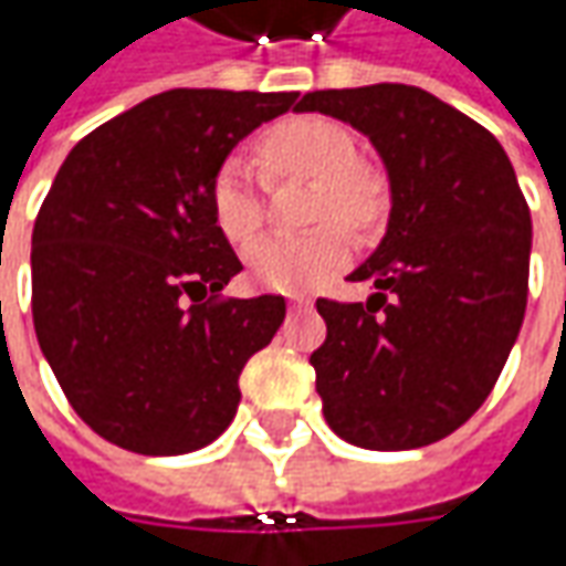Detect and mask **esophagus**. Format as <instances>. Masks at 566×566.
<instances>
[{
    "mask_svg": "<svg viewBox=\"0 0 566 566\" xmlns=\"http://www.w3.org/2000/svg\"><path fill=\"white\" fill-rule=\"evenodd\" d=\"M312 305V298H302V295H290V308H308Z\"/></svg>",
    "mask_w": 566,
    "mask_h": 566,
    "instance_id": "obj_1",
    "label": "esophagus"
}]
</instances>
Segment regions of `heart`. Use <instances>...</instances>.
Returning <instances> with one entry per match:
<instances>
[{"instance_id":"heart-1","label":"heart","mask_w":566,"mask_h":566,"mask_svg":"<svg viewBox=\"0 0 566 566\" xmlns=\"http://www.w3.org/2000/svg\"><path fill=\"white\" fill-rule=\"evenodd\" d=\"M271 176H315L312 220L324 227L305 235H273L249 251L251 280L276 293H305L349 261L346 227L371 229L387 207V186L378 169L359 160V144L346 125L324 116H290L254 144ZM210 213L232 245H249L264 227V198L254 166L229 154L210 179ZM335 223L331 224L329 220Z\"/></svg>"}]
</instances>
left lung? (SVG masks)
Segmentation results:
<instances>
[{
	"label": "left lung",
	"instance_id": "1",
	"mask_svg": "<svg viewBox=\"0 0 566 566\" xmlns=\"http://www.w3.org/2000/svg\"><path fill=\"white\" fill-rule=\"evenodd\" d=\"M302 113L349 122L390 176V223L349 280L368 302L317 298L324 419L365 450L434 444L489 400L530 293V205L504 147L412 84L315 91Z\"/></svg>",
	"mask_w": 566,
	"mask_h": 566
}]
</instances>
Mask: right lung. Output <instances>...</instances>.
Here are the masks:
<instances>
[{
	"instance_id": "right-lung-1",
	"label": "right lung",
	"mask_w": 566,
	"mask_h": 566,
	"mask_svg": "<svg viewBox=\"0 0 566 566\" xmlns=\"http://www.w3.org/2000/svg\"><path fill=\"white\" fill-rule=\"evenodd\" d=\"M295 97L164 91L59 166L33 223V331L65 400L109 444L176 457L232 422L239 375L286 302L220 295L242 261L207 195L229 150Z\"/></svg>"
}]
</instances>
